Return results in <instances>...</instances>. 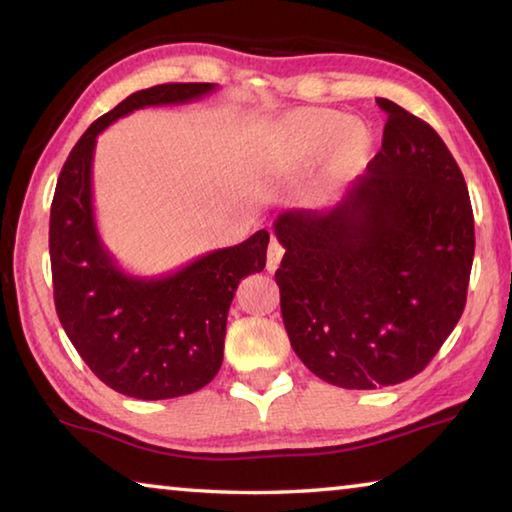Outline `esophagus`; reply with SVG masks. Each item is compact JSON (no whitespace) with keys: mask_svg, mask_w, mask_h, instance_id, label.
Segmentation results:
<instances>
[{"mask_svg":"<svg viewBox=\"0 0 512 512\" xmlns=\"http://www.w3.org/2000/svg\"><path fill=\"white\" fill-rule=\"evenodd\" d=\"M282 255H284V248L273 239L271 244H268V253H266V271L268 273L277 271V266H280V262H282Z\"/></svg>","mask_w":512,"mask_h":512,"instance_id":"esophagus-1","label":"esophagus"}]
</instances>
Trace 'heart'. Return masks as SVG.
<instances>
[{
  "mask_svg": "<svg viewBox=\"0 0 512 512\" xmlns=\"http://www.w3.org/2000/svg\"><path fill=\"white\" fill-rule=\"evenodd\" d=\"M372 146L375 135L366 121L332 108H298L266 133L264 160L284 173L302 171L318 160L320 185L332 192L368 167Z\"/></svg>",
  "mask_w": 512,
  "mask_h": 512,
  "instance_id": "obj_1",
  "label": "heart"
}]
</instances>
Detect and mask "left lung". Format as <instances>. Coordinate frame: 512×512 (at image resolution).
<instances>
[{"instance_id": "left-lung-1", "label": "left lung", "mask_w": 512, "mask_h": 512, "mask_svg": "<svg viewBox=\"0 0 512 512\" xmlns=\"http://www.w3.org/2000/svg\"><path fill=\"white\" fill-rule=\"evenodd\" d=\"M381 151L332 210L273 221L293 352L327 384L372 391L418 375L461 318L474 259L470 194L427 121L388 99Z\"/></svg>"}]
</instances>
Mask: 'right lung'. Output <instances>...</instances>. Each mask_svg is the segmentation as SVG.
Here are the masks:
<instances>
[{"label":"right lung","instance_id":"1","mask_svg":"<svg viewBox=\"0 0 512 512\" xmlns=\"http://www.w3.org/2000/svg\"><path fill=\"white\" fill-rule=\"evenodd\" d=\"M214 90V83H164L133 92L76 142L51 203L49 255L60 325L103 384L137 400L189 395L214 379L230 302L246 275L264 271L268 232L167 275L126 273L94 219V146L112 121L133 110L180 106Z\"/></svg>","mask_w":512,"mask_h":512}]
</instances>
